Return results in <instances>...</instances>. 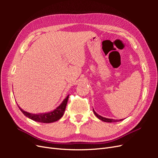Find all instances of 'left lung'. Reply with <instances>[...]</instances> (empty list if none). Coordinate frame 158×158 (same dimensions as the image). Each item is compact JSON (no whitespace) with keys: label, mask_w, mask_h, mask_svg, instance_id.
Masks as SVG:
<instances>
[{"label":"left lung","mask_w":158,"mask_h":158,"mask_svg":"<svg viewBox=\"0 0 158 158\" xmlns=\"http://www.w3.org/2000/svg\"><path fill=\"white\" fill-rule=\"evenodd\" d=\"M94 111V113L95 114V115L98 118H99L100 120H102L104 122H107V123H113V122H118L119 121H122L123 119H120V120H114V119H111V118H105V117H103L102 116L99 115V114H98L96 112H95L94 110H93Z\"/></svg>","instance_id":"left-lung-1"}]
</instances>
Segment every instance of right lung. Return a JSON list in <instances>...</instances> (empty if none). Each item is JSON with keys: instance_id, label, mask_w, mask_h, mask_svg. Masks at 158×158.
I'll use <instances>...</instances> for the list:
<instances>
[{"instance_id": "obj_1", "label": "right lung", "mask_w": 158, "mask_h": 158, "mask_svg": "<svg viewBox=\"0 0 158 158\" xmlns=\"http://www.w3.org/2000/svg\"><path fill=\"white\" fill-rule=\"evenodd\" d=\"M69 97V95H68V96L64 99L63 103H62L56 109H55L53 111L47 113L38 114H31L25 111H23V110H22L20 107L19 108H20V111L23 113V114H24L25 116L31 118V120H33L37 122H40V123H53L55 121L59 120V119L63 117L66 107V104H67V102H68Z\"/></svg>"}]
</instances>
